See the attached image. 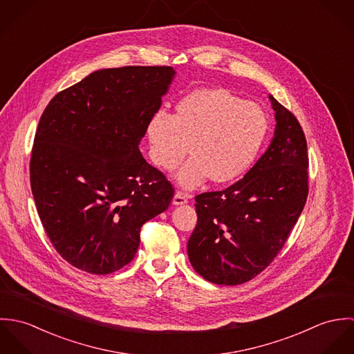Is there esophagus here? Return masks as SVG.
<instances>
[{"label":"esophagus","instance_id":"1","mask_svg":"<svg viewBox=\"0 0 354 354\" xmlns=\"http://www.w3.org/2000/svg\"><path fill=\"white\" fill-rule=\"evenodd\" d=\"M188 199H189V196H188L187 194H184V192H181V191H177L176 195H174V198H173V204H174V205L185 204V203H188Z\"/></svg>","mask_w":354,"mask_h":354}]
</instances>
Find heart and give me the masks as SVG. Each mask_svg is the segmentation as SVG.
Returning a JSON list of instances; mask_svg holds the SVG:
<instances>
[{"label": "heart", "instance_id": "heart-1", "mask_svg": "<svg viewBox=\"0 0 354 354\" xmlns=\"http://www.w3.org/2000/svg\"><path fill=\"white\" fill-rule=\"evenodd\" d=\"M268 129L270 118L260 104L223 87H203L177 102L174 115L153 113L147 139L152 162L163 170H174L192 153L176 174L178 184L191 189L208 177L215 184L241 178L256 162Z\"/></svg>", "mask_w": 354, "mask_h": 354}]
</instances>
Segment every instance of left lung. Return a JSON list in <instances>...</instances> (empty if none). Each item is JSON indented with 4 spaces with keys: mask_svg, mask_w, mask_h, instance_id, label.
<instances>
[{
    "mask_svg": "<svg viewBox=\"0 0 354 354\" xmlns=\"http://www.w3.org/2000/svg\"><path fill=\"white\" fill-rule=\"evenodd\" d=\"M274 139L252 169L223 191L195 198L188 241L195 271L216 285H240L266 270L285 245L308 198V149L296 115L272 95Z\"/></svg>",
    "mask_w": 354,
    "mask_h": 354,
    "instance_id": "left-lung-1",
    "label": "left lung"
}]
</instances>
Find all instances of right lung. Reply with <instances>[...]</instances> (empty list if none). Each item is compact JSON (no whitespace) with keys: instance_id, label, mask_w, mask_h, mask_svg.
Returning a JSON list of instances; mask_svg holds the SVG:
<instances>
[{"instance_id":"1","label":"right lung","mask_w":354,"mask_h":354,"mask_svg":"<svg viewBox=\"0 0 354 354\" xmlns=\"http://www.w3.org/2000/svg\"><path fill=\"white\" fill-rule=\"evenodd\" d=\"M171 66L101 69L59 91L41 115L30 160L37 209L69 264L104 275L127 266L142 226L174 188L139 143L173 80Z\"/></svg>"}]
</instances>
